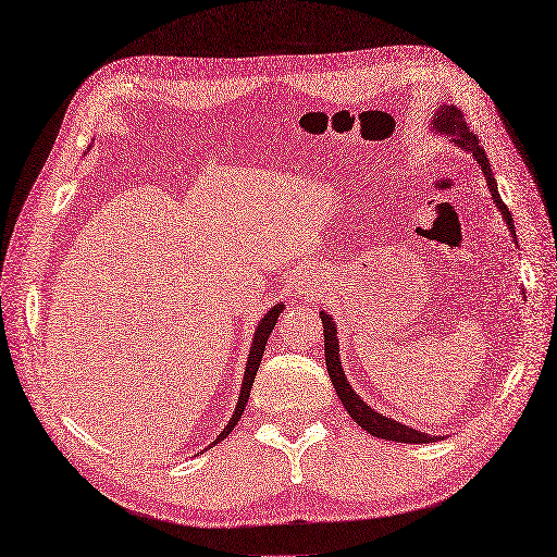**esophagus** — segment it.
<instances>
[{"mask_svg":"<svg viewBox=\"0 0 557 557\" xmlns=\"http://www.w3.org/2000/svg\"><path fill=\"white\" fill-rule=\"evenodd\" d=\"M312 289H314V285H312V283H301V285H299V293H301V295H306V297L312 293Z\"/></svg>","mask_w":557,"mask_h":557,"instance_id":"esophagus-1","label":"esophagus"}]
</instances>
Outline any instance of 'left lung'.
<instances>
[{"mask_svg":"<svg viewBox=\"0 0 557 557\" xmlns=\"http://www.w3.org/2000/svg\"><path fill=\"white\" fill-rule=\"evenodd\" d=\"M431 126H433V131H437V134H446L448 138H451L454 145H458L460 149L469 151L475 158V163H479V168L485 174V181L490 185V193H492V199H494L496 208L500 210V215H503V220H506L510 233L517 235L515 233V220L510 215V210H508L506 203H503V199L498 195V188H496V181H494V174H492V165H490L487 156H485V149L479 145V138H475L473 131L467 126L462 111H458L456 106H446L444 103L442 109L435 113ZM320 314H322V324H324V356H326L329 376H331L333 387L337 392V399L342 401L344 408H347V412L351 414V419L358 423V426L364 429L369 435L381 437V440H392V442H404V444H429V442H435L437 440L435 435L408 429V426H404V423L376 412L374 408H369L360 399V396L354 392V387L349 385L347 376H344V372H342L339 347H337V329H335V324L331 320V314H326L324 310Z\"/></svg>","mask_w":557,"mask_h":557,"instance_id":"1","label":"left lung"}]
</instances>
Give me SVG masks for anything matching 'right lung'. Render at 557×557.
I'll use <instances>...</instances> for the list:
<instances>
[{"label":"right lung","mask_w":557,"mask_h":557,"mask_svg":"<svg viewBox=\"0 0 557 557\" xmlns=\"http://www.w3.org/2000/svg\"><path fill=\"white\" fill-rule=\"evenodd\" d=\"M283 312V304H276L272 310H268V314L262 317L260 324L256 326V333H253V344H251V351H249V360H247V369H245V379H243V389H240V399H237V406H235V412L233 417L228 419L226 429L218 435V442H222L224 437H228V433L237 426V421H240L243 412H245V406H247V399H249V392H251V385H253V379H256V372L260 367V360H262V354H264V344H268L270 335H272V329L276 326L278 322V314ZM210 444V446H213Z\"/></svg>","instance_id":"1"}]
</instances>
